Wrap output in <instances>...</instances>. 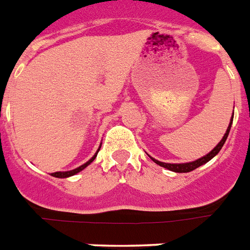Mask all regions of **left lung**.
<instances>
[{"label": "left lung", "instance_id": "1", "mask_svg": "<svg viewBox=\"0 0 250 250\" xmlns=\"http://www.w3.org/2000/svg\"><path fill=\"white\" fill-rule=\"evenodd\" d=\"M232 117H233V113H232ZM231 125H232V119L229 120V127H227L226 133H225V135H223V138L221 139V142H219L218 145L215 146L214 148L211 149L210 152L208 153V155L200 157V159L195 160V161H191V163H185V164H167V163H161V161H159V160H156V159H153V157H151V156L149 157H151V160H152V161H155L157 165L165 167V169H167V170L175 171V173H188V171H192V170H195L196 167H201V165L207 164L209 160L213 159V157H214L215 155L219 152V151H221V148H222L223 145H225V142H226L227 137H229Z\"/></svg>", "mask_w": 250, "mask_h": 250}]
</instances>
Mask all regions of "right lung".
Instances as JSON below:
<instances>
[{"label": "right lung", "instance_id": "obj_1", "mask_svg": "<svg viewBox=\"0 0 250 250\" xmlns=\"http://www.w3.org/2000/svg\"><path fill=\"white\" fill-rule=\"evenodd\" d=\"M101 146H102V145H101ZM101 146H99V148H98L97 153H95V155H94V156L91 157V159L89 160L87 163L83 164V165H81V167H76V169H73V170H68V171H55V173H53V174H51V175H53V177H55V178H68V177H71V175H75V174H77V173H80V171L83 170V169H85V167H86L87 165H90V164L93 163L94 159L97 157L98 152H99V149H101Z\"/></svg>", "mask_w": 250, "mask_h": 250}]
</instances>
